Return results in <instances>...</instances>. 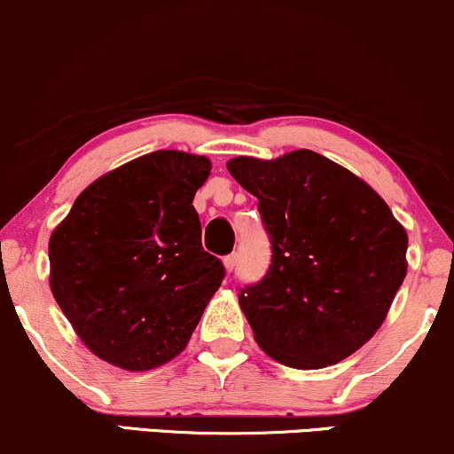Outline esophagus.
Instances as JSON below:
<instances>
[{
    "label": "esophagus",
    "instance_id": "obj_1",
    "mask_svg": "<svg viewBox=\"0 0 454 454\" xmlns=\"http://www.w3.org/2000/svg\"><path fill=\"white\" fill-rule=\"evenodd\" d=\"M223 262H225V270L231 273L233 270H236V265H238V254H227L225 259H223Z\"/></svg>",
    "mask_w": 454,
    "mask_h": 454
}]
</instances>
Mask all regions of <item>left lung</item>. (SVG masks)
<instances>
[{
    "mask_svg": "<svg viewBox=\"0 0 454 454\" xmlns=\"http://www.w3.org/2000/svg\"><path fill=\"white\" fill-rule=\"evenodd\" d=\"M227 170L259 200L271 242L270 270L238 294L256 343L303 371L345 360L404 282V227L362 178L316 151L236 158Z\"/></svg>",
    "mask_w": 454,
    "mask_h": 454,
    "instance_id": "obj_1",
    "label": "left lung"
}]
</instances>
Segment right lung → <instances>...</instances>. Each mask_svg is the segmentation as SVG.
Listing matches in <instances>:
<instances>
[{"label": "right lung", "mask_w": 454, "mask_h": 454, "mask_svg": "<svg viewBox=\"0 0 454 454\" xmlns=\"http://www.w3.org/2000/svg\"><path fill=\"white\" fill-rule=\"evenodd\" d=\"M210 161L153 151L83 189L50 238V288L100 360L149 371L176 357L225 279L201 248L195 192Z\"/></svg>", "instance_id": "right-lung-1"}]
</instances>
